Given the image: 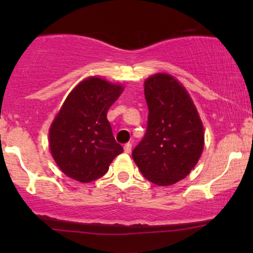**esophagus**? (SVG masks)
<instances>
[{"mask_svg":"<svg viewBox=\"0 0 253 253\" xmlns=\"http://www.w3.org/2000/svg\"><path fill=\"white\" fill-rule=\"evenodd\" d=\"M124 150H125V152H126V153H130V151H132V144L127 143L124 146Z\"/></svg>","mask_w":253,"mask_h":253,"instance_id":"1","label":"esophagus"}]
</instances>
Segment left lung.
Listing matches in <instances>:
<instances>
[{
	"instance_id": "left-lung-1",
	"label": "left lung",
	"mask_w": 253,
	"mask_h": 253,
	"mask_svg": "<svg viewBox=\"0 0 253 253\" xmlns=\"http://www.w3.org/2000/svg\"><path fill=\"white\" fill-rule=\"evenodd\" d=\"M149 117L144 138L132 151L143 176L158 185L184 178L203 150V126L187 90L173 77L157 74L145 82Z\"/></svg>"
}]
</instances>
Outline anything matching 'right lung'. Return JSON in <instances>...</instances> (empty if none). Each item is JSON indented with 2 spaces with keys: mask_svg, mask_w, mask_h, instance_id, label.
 <instances>
[{
  "mask_svg": "<svg viewBox=\"0 0 253 253\" xmlns=\"http://www.w3.org/2000/svg\"><path fill=\"white\" fill-rule=\"evenodd\" d=\"M121 92V85L89 77L66 97L50 128L51 153L66 176L82 183L95 181L124 151L107 119Z\"/></svg>",
  "mask_w": 253,
  "mask_h": 253,
  "instance_id": "obj_1",
  "label": "right lung"
}]
</instances>
